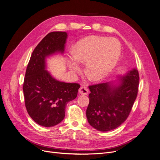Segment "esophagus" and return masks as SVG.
Wrapping results in <instances>:
<instances>
[{
    "mask_svg": "<svg viewBox=\"0 0 160 160\" xmlns=\"http://www.w3.org/2000/svg\"><path fill=\"white\" fill-rule=\"evenodd\" d=\"M79 94L81 95H87L88 93V89L86 88V87H81L79 89Z\"/></svg>",
    "mask_w": 160,
    "mask_h": 160,
    "instance_id": "obj_1",
    "label": "esophagus"
}]
</instances>
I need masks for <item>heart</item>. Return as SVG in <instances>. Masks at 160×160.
Segmentation results:
<instances>
[{"label": "heart", "instance_id": "b5f03b06", "mask_svg": "<svg viewBox=\"0 0 160 160\" xmlns=\"http://www.w3.org/2000/svg\"><path fill=\"white\" fill-rule=\"evenodd\" d=\"M72 56L67 60L72 73L84 70L93 81L104 79L114 68L121 55V45L118 40L105 37L90 35L79 40L73 46Z\"/></svg>", "mask_w": 160, "mask_h": 160}]
</instances>
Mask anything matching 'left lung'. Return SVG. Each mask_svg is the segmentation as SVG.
Returning a JSON list of instances; mask_svg holds the SVG:
<instances>
[{
	"label": "left lung",
	"mask_w": 160,
	"mask_h": 160,
	"mask_svg": "<svg viewBox=\"0 0 160 160\" xmlns=\"http://www.w3.org/2000/svg\"><path fill=\"white\" fill-rule=\"evenodd\" d=\"M118 79L89 86L86 115L95 129L107 132L119 127L128 118L136 99L139 73L134 68Z\"/></svg>",
	"instance_id": "8db88e82"
}]
</instances>
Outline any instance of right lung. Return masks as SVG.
I'll list each match as a JSON object with an SVG mask.
<instances>
[{"label":"right lung","instance_id":"add662e5","mask_svg":"<svg viewBox=\"0 0 160 160\" xmlns=\"http://www.w3.org/2000/svg\"><path fill=\"white\" fill-rule=\"evenodd\" d=\"M67 36L65 32L46 35L34 49L26 68L23 84L26 108L32 119L42 127L61 123L66 105L76 99L80 88L79 84L57 80L47 70L46 58L64 53Z\"/></svg>","mask_w":160,"mask_h":160}]
</instances>
